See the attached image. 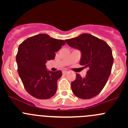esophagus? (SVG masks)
Segmentation results:
<instances>
[{
  "label": "esophagus",
  "instance_id": "obj_1",
  "mask_svg": "<svg viewBox=\"0 0 128 128\" xmlns=\"http://www.w3.org/2000/svg\"><path fill=\"white\" fill-rule=\"evenodd\" d=\"M68 72V70H63L62 71V73L63 74H67Z\"/></svg>",
  "mask_w": 128,
  "mask_h": 128
}]
</instances>
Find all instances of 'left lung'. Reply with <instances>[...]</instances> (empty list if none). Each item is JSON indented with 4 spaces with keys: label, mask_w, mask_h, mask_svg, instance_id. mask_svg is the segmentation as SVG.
I'll use <instances>...</instances> for the list:
<instances>
[{
    "label": "left lung",
    "mask_w": 128,
    "mask_h": 128,
    "mask_svg": "<svg viewBox=\"0 0 128 128\" xmlns=\"http://www.w3.org/2000/svg\"><path fill=\"white\" fill-rule=\"evenodd\" d=\"M69 46L81 51L80 64L88 68L87 74H79L71 82L73 94L81 99H90L98 95L108 81L112 72L113 57L110 46L104 40L88 33L66 40Z\"/></svg>",
    "instance_id": "8db88e82"
}]
</instances>
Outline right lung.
<instances>
[{
    "instance_id": "obj_1",
    "label": "right lung",
    "mask_w": 128,
    "mask_h": 128,
    "mask_svg": "<svg viewBox=\"0 0 128 128\" xmlns=\"http://www.w3.org/2000/svg\"><path fill=\"white\" fill-rule=\"evenodd\" d=\"M64 40L46 34L30 37L19 45L16 60L18 72L27 92L38 99H48L56 94L61 70H47L46 63L54 59L55 52L65 44Z\"/></svg>"
}]
</instances>
